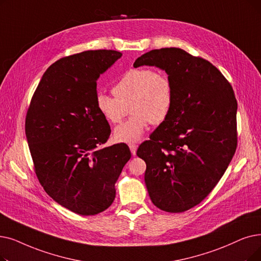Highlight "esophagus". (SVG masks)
<instances>
[{
    "label": "esophagus",
    "instance_id": "obj_1",
    "mask_svg": "<svg viewBox=\"0 0 261 261\" xmlns=\"http://www.w3.org/2000/svg\"><path fill=\"white\" fill-rule=\"evenodd\" d=\"M129 148L131 150V153L133 155H135V153H137V149H138V146L135 144H129Z\"/></svg>",
    "mask_w": 261,
    "mask_h": 261
}]
</instances>
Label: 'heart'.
I'll use <instances>...</instances> for the list:
<instances>
[{
  "label": "heart",
  "mask_w": 261,
  "mask_h": 261,
  "mask_svg": "<svg viewBox=\"0 0 261 261\" xmlns=\"http://www.w3.org/2000/svg\"><path fill=\"white\" fill-rule=\"evenodd\" d=\"M113 94L99 93L96 107L112 123H119L130 108L131 117L114 130V139L120 143L140 141L150 122L158 126L167 119L174 105L171 77L150 68L127 71L113 87Z\"/></svg>",
  "instance_id": "heart-1"
}]
</instances>
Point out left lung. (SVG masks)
<instances>
[{"label": "left lung", "instance_id": "obj_1", "mask_svg": "<svg viewBox=\"0 0 261 261\" xmlns=\"http://www.w3.org/2000/svg\"><path fill=\"white\" fill-rule=\"evenodd\" d=\"M165 70L174 86L171 114L139 147L153 205L185 212L218 185L236 152L237 100L232 86L207 60L179 48H162L134 62Z\"/></svg>", "mask_w": 261, "mask_h": 261}]
</instances>
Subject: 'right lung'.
<instances>
[{"instance_id":"right-lung-1","label":"right lung","mask_w":261,"mask_h":261,"mask_svg":"<svg viewBox=\"0 0 261 261\" xmlns=\"http://www.w3.org/2000/svg\"><path fill=\"white\" fill-rule=\"evenodd\" d=\"M120 56L95 50L56 61L28 109L25 134L39 182L56 202L80 215L112 205L115 182L131 158L123 143L101 148L111 128L96 107L98 77Z\"/></svg>"}]
</instances>
